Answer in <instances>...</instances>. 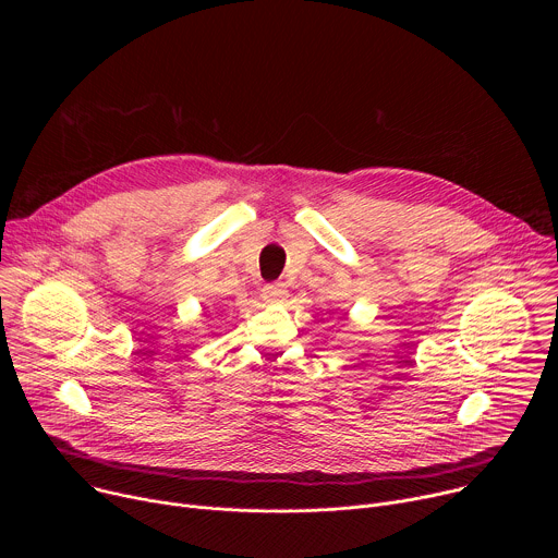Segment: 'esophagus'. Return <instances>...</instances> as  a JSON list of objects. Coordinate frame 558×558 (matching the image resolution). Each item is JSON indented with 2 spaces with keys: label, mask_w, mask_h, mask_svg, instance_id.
I'll use <instances>...</instances> for the list:
<instances>
[{
  "label": "esophagus",
  "mask_w": 558,
  "mask_h": 558,
  "mask_svg": "<svg viewBox=\"0 0 558 558\" xmlns=\"http://www.w3.org/2000/svg\"><path fill=\"white\" fill-rule=\"evenodd\" d=\"M263 298L265 302L269 304H278V302H284L287 300V287L282 282H271L263 289Z\"/></svg>",
  "instance_id": "esophagus-1"
}]
</instances>
